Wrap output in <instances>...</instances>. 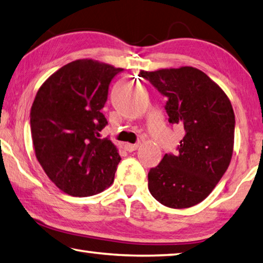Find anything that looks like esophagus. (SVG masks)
<instances>
[{
	"mask_svg": "<svg viewBox=\"0 0 263 263\" xmlns=\"http://www.w3.org/2000/svg\"><path fill=\"white\" fill-rule=\"evenodd\" d=\"M123 148L128 153H133V151H135L137 148H139V143H135V144H132V143H126L123 145Z\"/></svg>",
	"mask_w": 263,
	"mask_h": 263,
	"instance_id": "obj_1",
	"label": "esophagus"
}]
</instances>
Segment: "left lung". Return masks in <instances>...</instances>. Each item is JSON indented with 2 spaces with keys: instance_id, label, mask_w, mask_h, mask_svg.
Wrapping results in <instances>:
<instances>
[{
  "instance_id": "left-lung-1",
  "label": "left lung",
  "mask_w": 263,
  "mask_h": 263,
  "mask_svg": "<svg viewBox=\"0 0 263 263\" xmlns=\"http://www.w3.org/2000/svg\"><path fill=\"white\" fill-rule=\"evenodd\" d=\"M140 75L167 98L168 122L185 129L178 154H166L150 168L149 191L170 208H190L213 192L231 162L236 124L231 101L196 68L141 70Z\"/></svg>"
}]
</instances>
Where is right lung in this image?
I'll return each mask as SVG.
<instances>
[{
  "mask_svg": "<svg viewBox=\"0 0 263 263\" xmlns=\"http://www.w3.org/2000/svg\"><path fill=\"white\" fill-rule=\"evenodd\" d=\"M123 69L90 59L60 68L36 92L30 123L35 157L47 177L71 196H92L114 181L121 160L100 139L110 81Z\"/></svg>",
  "mask_w": 263,
  "mask_h": 263,
  "instance_id": "add662e5",
  "label": "right lung"
}]
</instances>
